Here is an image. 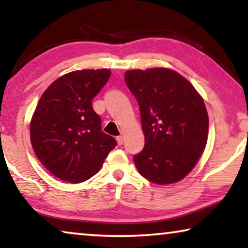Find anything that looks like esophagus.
I'll list each match as a JSON object with an SVG mask.
<instances>
[{"mask_svg":"<svg viewBox=\"0 0 248 248\" xmlns=\"http://www.w3.org/2000/svg\"><path fill=\"white\" fill-rule=\"evenodd\" d=\"M116 140H117V143L122 145V144H123V142H124V137H123V135H118V137L116 138Z\"/></svg>","mask_w":248,"mask_h":248,"instance_id":"esophagus-1","label":"esophagus"}]
</instances>
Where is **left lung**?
I'll list each match as a JSON object with an SVG mask.
<instances>
[{
    "instance_id": "left-lung-1",
    "label": "left lung",
    "mask_w": 248,
    "mask_h": 248,
    "mask_svg": "<svg viewBox=\"0 0 248 248\" xmlns=\"http://www.w3.org/2000/svg\"><path fill=\"white\" fill-rule=\"evenodd\" d=\"M125 82L139 103L144 134L143 150L133 157L139 172L159 185L181 181L208 141L202 97L184 77L164 67L127 71Z\"/></svg>"
}]
</instances>
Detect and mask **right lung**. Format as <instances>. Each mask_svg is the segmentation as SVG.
Masks as SVG:
<instances>
[{
    "label": "right lung",
    "instance_id": "add662e5",
    "mask_svg": "<svg viewBox=\"0 0 248 248\" xmlns=\"http://www.w3.org/2000/svg\"><path fill=\"white\" fill-rule=\"evenodd\" d=\"M110 71H73L59 78L40 97L30 123V140L40 162L70 183L87 181L99 170L116 140L101 131L93 99Z\"/></svg>",
    "mask_w": 248,
    "mask_h": 248
}]
</instances>
